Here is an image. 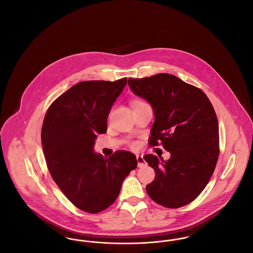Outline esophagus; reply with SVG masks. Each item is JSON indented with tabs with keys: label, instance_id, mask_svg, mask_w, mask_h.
Here are the masks:
<instances>
[{
	"label": "esophagus",
	"instance_id": "esophagus-1",
	"mask_svg": "<svg viewBox=\"0 0 253 253\" xmlns=\"http://www.w3.org/2000/svg\"><path fill=\"white\" fill-rule=\"evenodd\" d=\"M136 160H137V167L138 168H142L145 166L146 162H145L144 158L142 156H136Z\"/></svg>",
	"mask_w": 253,
	"mask_h": 253
}]
</instances>
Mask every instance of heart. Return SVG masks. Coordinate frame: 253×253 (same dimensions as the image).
<instances>
[{
	"label": "heart",
	"mask_w": 253,
	"mask_h": 253,
	"mask_svg": "<svg viewBox=\"0 0 253 253\" xmlns=\"http://www.w3.org/2000/svg\"><path fill=\"white\" fill-rule=\"evenodd\" d=\"M141 103H145L143 101H141V100H134V101H132V106H135V105H138V104H141ZM132 146H135V145L133 144Z\"/></svg>",
	"instance_id": "b5f03b06"
}]
</instances>
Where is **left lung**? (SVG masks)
<instances>
[{
    "mask_svg": "<svg viewBox=\"0 0 253 253\" xmlns=\"http://www.w3.org/2000/svg\"><path fill=\"white\" fill-rule=\"evenodd\" d=\"M128 84L154 111L149 144L161 142L170 153L167 161L145 156L156 172L147 193L166 208L190 204L204 190L216 166L219 127L214 109L202 90L173 75L129 79Z\"/></svg>",
    "mask_w": 253,
    "mask_h": 253,
    "instance_id": "8db88e82",
    "label": "left lung"
}]
</instances>
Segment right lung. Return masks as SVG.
Here are the masks:
<instances>
[{
    "label": "right lung",
    "instance_id": "obj_1",
    "mask_svg": "<svg viewBox=\"0 0 253 253\" xmlns=\"http://www.w3.org/2000/svg\"><path fill=\"white\" fill-rule=\"evenodd\" d=\"M127 79L79 83L49 107L42 143L53 180L80 210L97 213L113 204L122 182L137 166L135 156L117 151L94 153L97 133L107 131V118Z\"/></svg>",
    "mask_w": 253,
    "mask_h": 253
}]
</instances>
